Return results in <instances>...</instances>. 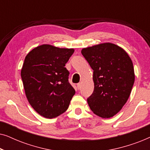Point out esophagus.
Returning a JSON list of instances; mask_svg holds the SVG:
<instances>
[{
  "instance_id": "esophagus-1",
  "label": "esophagus",
  "mask_w": 150,
  "mask_h": 150,
  "mask_svg": "<svg viewBox=\"0 0 150 150\" xmlns=\"http://www.w3.org/2000/svg\"><path fill=\"white\" fill-rule=\"evenodd\" d=\"M77 88H78V89H81V83H78L77 84Z\"/></svg>"
}]
</instances>
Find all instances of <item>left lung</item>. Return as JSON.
I'll list each match as a JSON object with an SVG mask.
<instances>
[{"label": "left lung", "instance_id": "1", "mask_svg": "<svg viewBox=\"0 0 150 150\" xmlns=\"http://www.w3.org/2000/svg\"><path fill=\"white\" fill-rule=\"evenodd\" d=\"M81 53L93 70L94 90L88 104L96 115L112 117L130 95L135 77L132 61L124 49L112 43L83 48Z\"/></svg>", "mask_w": 150, "mask_h": 150}]
</instances>
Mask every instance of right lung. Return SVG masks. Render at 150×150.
I'll use <instances>...</instances> for the list:
<instances>
[{
  "label": "right lung",
  "mask_w": 150,
  "mask_h": 150,
  "mask_svg": "<svg viewBox=\"0 0 150 150\" xmlns=\"http://www.w3.org/2000/svg\"><path fill=\"white\" fill-rule=\"evenodd\" d=\"M74 52L73 48L43 44L25 57L21 77L26 96L34 110L44 117L54 118L66 111L75 94L65 67Z\"/></svg>",
  "instance_id": "obj_1"
}]
</instances>
